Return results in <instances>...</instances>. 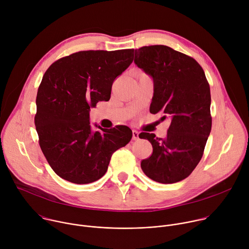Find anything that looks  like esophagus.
<instances>
[{
    "mask_svg": "<svg viewBox=\"0 0 249 249\" xmlns=\"http://www.w3.org/2000/svg\"><path fill=\"white\" fill-rule=\"evenodd\" d=\"M132 139H133L134 141H136V140L139 139V132H138V131H136V130H133V131H132Z\"/></svg>",
    "mask_w": 249,
    "mask_h": 249,
    "instance_id": "obj_1",
    "label": "esophagus"
}]
</instances>
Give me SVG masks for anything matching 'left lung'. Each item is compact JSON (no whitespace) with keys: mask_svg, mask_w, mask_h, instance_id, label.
I'll return each instance as SVG.
<instances>
[{"mask_svg":"<svg viewBox=\"0 0 249 249\" xmlns=\"http://www.w3.org/2000/svg\"><path fill=\"white\" fill-rule=\"evenodd\" d=\"M134 63L154 82L150 112L170 119L165 139L139 135L153 146L142 170L160 183L181 181L201 160L211 132V92L204 71L193 58L165 45L136 49Z\"/></svg>","mask_w":249,"mask_h":249,"instance_id":"8db88e82","label":"left lung"}]
</instances>
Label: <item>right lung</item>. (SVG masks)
Segmentation results:
<instances>
[{"label": "right lung", "mask_w": 249, "mask_h": 249, "mask_svg": "<svg viewBox=\"0 0 249 249\" xmlns=\"http://www.w3.org/2000/svg\"><path fill=\"white\" fill-rule=\"evenodd\" d=\"M133 49L81 51L53 63L36 96L35 127L48 163L61 178L76 184L98 180L112 154L132 139L127 126L93 130L89 111L110 99L116 77L132 64Z\"/></svg>", "instance_id": "1"}]
</instances>
